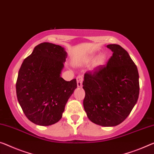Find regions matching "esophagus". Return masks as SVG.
Wrapping results in <instances>:
<instances>
[{"label":"esophagus","mask_w":154,"mask_h":154,"mask_svg":"<svg viewBox=\"0 0 154 154\" xmlns=\"http://www.w3.org/2000/svg\"><path fill=\"white\" fill-rule=\"evenodd\" d=\"M77 80V85L79 87H81L82 85V80H83V77H82V75H78L76 78Z\"/></svg>","instance_id":"esophagus-1"}]
</instances>
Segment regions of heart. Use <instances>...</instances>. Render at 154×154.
<instances>
[{"instance_id":"1","label":"heart","mask_w":154,"mask_h":154,"mask_svg":"<svg viewBox=\"0 0 154 154\" xmlns=\"http://www.w3.org/2000/svg\"><path fill=\"white\" fill-rule=\"evenodd\" d=\"M106 61H107V56L105 53H101L94 60V66L95 67H100L105 65Z\"/></svg>"}]
</instances>
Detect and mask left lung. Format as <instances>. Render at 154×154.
I'll return each instance as SVG.
<instances>
[{
	"label": "left lung",
	"instance_id": "obj_1",
	"mask_svg": "<svg viewBox=\"0 0 154 154\" xmlns=\"http://www.w3.org/2000/svg\"><path fill=\"white\" fill-rule=\"evenodd\" d=\"M107 47L113 51L107 66L85 74L83 106L92 122L113 127L126 119L137 103L139 75L136 65L125 49L116 44Z\"/></svg>",
	"mask_w": 154,
	"mask_h": 154
}]
</instances>
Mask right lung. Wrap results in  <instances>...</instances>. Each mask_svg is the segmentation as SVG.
Returning <instances> with one entry per match:
<instances>
[{
  "mask_svg": "<svg viewBox=\"0 0 154 154\" xmlns=\"http://www.w3.org/2000/svg\"><path fill=\"white\" fill-rule=\"evenodd\" d=\"M67 58L63 47L42 42L21 65L16 84L22 109L33 123L49 126L61 119L66 103L77 87L76 79L60 77Z\"/></svg>",
  "mask_w": 154,
  "mask_h": 154,
  "instance_id": "right-lung-1",
  "label": "right lung"
}]
</instances>
